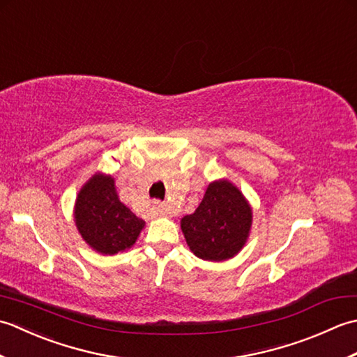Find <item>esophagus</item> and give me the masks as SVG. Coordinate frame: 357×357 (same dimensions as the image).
<instances>
[{"instance_id":"obj_1","label":"esophagus","mask_w":357,"mask_h":357,"mask_svg":"<svg viewBox=\"0 0 357 357\" xmlns=\"http://www.w3.org/2000/svg\"><path fill=\"white\" fill-rule=\"evenodd\" d=\"M153 210H155V213L156 215H159V216H165V215H169V208H167V206L164 202H156L155 204V207H153Z\"/></svg>"}]
</instances>
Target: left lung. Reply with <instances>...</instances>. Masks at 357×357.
Here are the masks:
<instances>
[{
    "label": "left lung",
    "instance_id": "1",
    "mask_svg": "<svg viewBox=\"0 0 357 357\" xmlns=\"http://www.w3.org/2000/svg\"><path fill=\"white\" fill-rule=\"evenodd\" d=\"M250 227L252 208L229 181L211 183L195 213L181 221L188 247L206 261L233 257L244 247Z\"/></svg>",
    "mask_w": 357,
    "mask_h": 357
}]
</instances>
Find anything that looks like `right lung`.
Wrapping results in <instances>:
<instances>
[{
	"label": "right lung",
	"mask_w": 357,
	"mask_h": 357,
	"mask_svg": "<svg viewBox=\"0 0 357 357\" xmlns=\"http://www.w3.org/2000/svg\"><path fill=\"white\" fill-rule=\"evenodd\" d=\"M75 221L87 244L102 255L130 248L146 224L119 201L113 178L104 174H95L81 188Z\"/></svg>",
	"instance_id": "add662e5"
}]
</instances>
